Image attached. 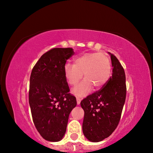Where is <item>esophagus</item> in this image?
Segmentation results:
<instances>
[{
  "instance_id": "obj_1",
  "label": "esophagus",
  "mask_w": 153,
  "mask_h": 153,
  "mask_svg": "<svg viewBox=\"0 0 153 153\" xmlns=\"http://www.w3.org/2000/svg\"><path fill=\"white\" fill-rule=\"evenodd\" d=\"M76 100H77V104L79 105L80 104V102H81V98H79V97H77Z\"/></svg>"
}]
</instances>
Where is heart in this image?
Wrapping results in <instances>:
<instances>
[{"label":"heart","mask_w":153,"mask_h":153,"mask_svg":"<svg viewBox=\"0 0 153 153\" xmlns=\"http://www.w3.org/2000/svg\"><path fill=\"white\" fill-rule=\"evenodd\" d=\"M111 63L109 58L102 53H88L74 59V64L64 66V75L68 84L75 86L82 78L85 79L72 90L77 97H84L91 91L92 86L98 89L107 84L111 76Z\"/></svg>","instance_id":"obj_1"}]
</instances>
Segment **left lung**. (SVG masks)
Here are the masks:
<instances>
[{"label":"left lung","instance_id":"8db88e82","mask_svg":"<svg viewBox=\"0 0 153 153\" xmlns=\"http://www.w3.org/2000/svg\"><path fill=\"white\" fill-rule=\"evenodd\" d=\"M111 56L113 74L99 91L81 101L84 111L82 130L85 137L92 142L108 138L117 128L126 97V75L123 67L115 55Z\"/></svg>","mask_w":153,"mask_h":153}]
</instances>
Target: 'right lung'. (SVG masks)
<instances>
[{"label": "right lung", "instance_id": "right-lung-1", "mask_svg": "<svg viewBox=\"0 0 153 153\" xmlns=\"http://www.w3.org/2000/svg\"><path fill=\"white\" fill-rule=\"evenodd\" d=\"M71 48H55L40 58L30 76L29 103L33 123L46 140L59 142L65 134L69 115L76 107L64 75Z\"/></svg>", "mask_w": 153, "mask_h": 153}]
</instances>
